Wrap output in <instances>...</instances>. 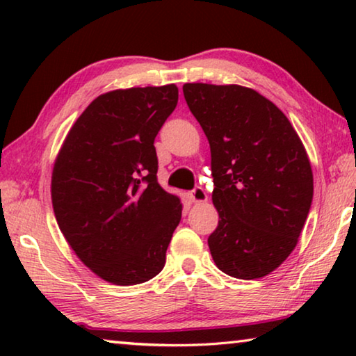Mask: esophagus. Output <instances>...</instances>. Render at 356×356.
<instances>
[{
	"label": "esophagus",
	"instance_id": "esophagus-1",
	"mask_svg": "<svg viewBox=\"0 0 356 356\" xmlns=\"http://www.w3.org/2000/svg\"><path fill=\"white\" fill-rule=\"evenodd\" d=\"M190 197H191L193 202H206L207 201V193L204 191L202 186H196V188L190 193Z\"/></svg>",
	"mask_w": 356,
	"mask_h": 356
}]
</instances>
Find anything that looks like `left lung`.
<instances>
[{
  "label": "left lung",
  "instance_id": "1",
  "mask_svg": "<svg viewBox=\"0 0 356 356\" xmlns=\"http://www.w3.org/2000/svg\"><path fill=\"white\" fill-rule=\"evenodd\" d=\"M184 95L212 155L213 261L234 278H262L293 251L308 218L314 182L306 149L286 114L254 89L185 83Z\"/></svg>",
  "mask_w": 356,
  "mask_h": 356
}]
</instances>
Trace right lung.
Instances as JSON below:
<instances>
[{
  "instance_id": "1",
  "label": "right lung",
  "mask_w": 356,
  "mask_h": 356,
  "mask_svg": "<svg viewBox=\"0 0 356 356\" xmlns=\"http://www.w3.org/2000/svg\"><path fill=\"white\" fill-rule=\"evenodd\" d=\"M177 100L176 84L102 94L56 156L58 226L80 261L111 284H141L165 267L182 204L156 180L154 141Z\"/></svg>"
}]
</instances>
